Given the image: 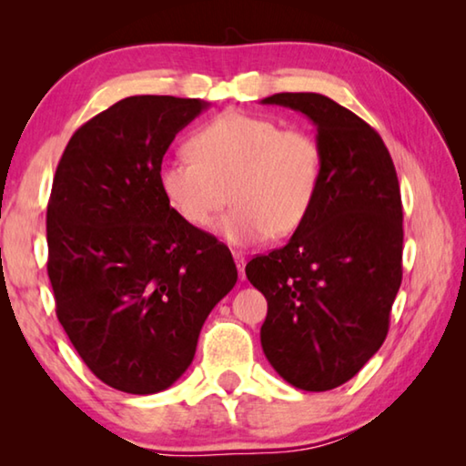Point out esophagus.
<instances>
[{
  "label": "esophagus",
  "mask_w": 466,
  "mask_h": 466,
  "mask_svg": "<svg viewBox=\"0 0 466 466\" xmlns=\"http://www.w3.org/2000/svg\"><path fill=\"white\" fill-rule=\"evenodd\" d=\"M232 257H234V261H236V267H238L240 279H244V265H247V257H244V252H238V250H234Z\"/></svg>",
  "instance_id": "1"
}]
</instances>
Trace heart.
Segmentation results:
<instances>
[{
	"label": "heart",
	"mask_w": 466,
	"mask_h": 466,
	"mask_svg": "<svg viewBox=\"0 0 466 466\" xmlns=\"http://www.w3.org/2000/svg\"><path fill=\"white\" fill-rule=\"evenodd\" d=\"M187 152L191 157L160 164L157 187L195 230H208L230 195L234 208L218 234L232 244H255L296 232L317 201L325 162L309 131L228 110L193 133Z\"/></svg>",
	"instance_id": "1"
}]
</instances>
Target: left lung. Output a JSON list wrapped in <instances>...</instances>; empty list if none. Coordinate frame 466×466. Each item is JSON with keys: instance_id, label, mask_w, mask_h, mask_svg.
Segmentation results:
<instances>
[{"instance_id": "8db88e82", "label": "left lung", "mask_w": 466, "mask_h": 466, "mask_svg": "<svg viewBox=\"0 0 466 466\" xmlns=\"http://www.w3.org/2000/svg\"><path fill=\"white\" fill-rule=\"evenodd\" d=\"M317 127L322 180L309 218L283 248L257 257L247 278L267 298L265 358L299 390L351 380L380 350L403 279V205L382 137L322 94L261 100Z\"/></svg>"}]
</instances>
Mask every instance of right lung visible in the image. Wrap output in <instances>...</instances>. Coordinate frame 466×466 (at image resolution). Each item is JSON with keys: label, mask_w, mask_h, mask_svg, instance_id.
I'll return each mask as SVG.
<instances>
[{"label": "right lung", "mask_w": 466, "mask_h": 466, "mask_svg": "<svg viewBox=\"0 0 466 466\" xmlns=\"http://www.w3.org/2000/svg\"><path fill=\"white\" fill-rule=\"evenodd\" d=\"M209 102L129 96L77 129L46 208L57 319L84 364L129 394L167 390L238 279L228 247L187 226L157 187L172 139Z\"/></svg>", "instance_id": "obj_1"}]
</instances>
